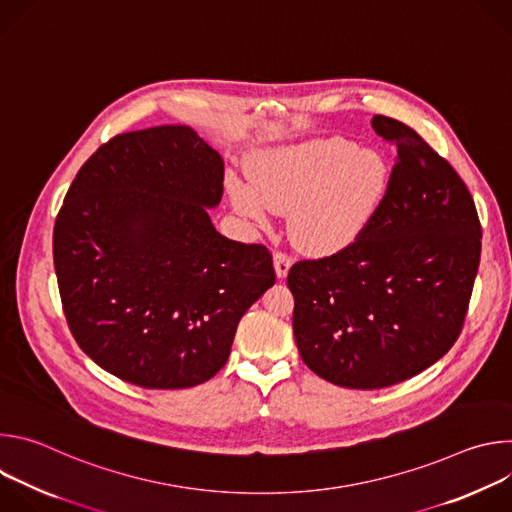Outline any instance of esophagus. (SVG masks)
Returning <instances> with one entry per match:
<instances>
[{
  "label": "esophagus",
  "instance_id": "1",
  "mask_svg": "<svg viewBox=\"0 0 512 512\" xmlns=\"http://www.w3.org/2000/svg\"><path fill=\"white\" fill-rule=\"evenodd\" d=\"M273 265H275V273H277V277H279V279H283V277L287 275L289 267H291V257H289L287 253H283V251H277V253L273 255Z\"/></svg>",
  "mask_w": 512,
  "mask_h": 512
}]
</instances>
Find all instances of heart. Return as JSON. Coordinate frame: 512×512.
<instances>
[{
	"label": "heart",
	"mask_w": 512,
	"mask_h": 512,
	"mask_svg": "<svg viewBox=\"0 0 512 512\" xmlns=\"http://www.w3.org/2000/svg\"><path fill=\"white\" fill-rule=\"evenodd\" d=\"M249 178L253 188L231 184L237 206L257 221L269 210L289 212L294 243L324 255L352 245L373 221L389 188V166L350 139L328 137L257 154Z\"/></svg>",
	"instance_id": "obj_1"
}]
</instances>
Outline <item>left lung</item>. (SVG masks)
Returning a JSON list of instances; mask_svg holds the SVG:
<instances>
[{
  "mask_svg": "<svg viewBox=\"0 0 512 512\" xmlns=\"http://www.w3.org/2000/svg\"><path fill=\"white\" fill-rule=\"evenodd\" d=\"M373 127L397 148L381 208L352 245L287 273L302 360L346 389L397 385L454 346L482 249L452 164L397 119L375 115Z\"/></svg>",
  "mask_w": 512,
  "mask_h": 512,
  "instance_id": "left-lung-1",
  "label": "left lung"
}]
</instances>
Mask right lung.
<instances>
[{
    "label": "right lung",
    "mask_w": 512,
    "mask_h": 512,
    "mask_svg": "<svg viewBox=\"0 0 512 512\" xmlns=\"http://www.w3.org/2000/svg\"><path fill=\"white\" fill-rule=\"evenodd\" d=\"M223 176L192 127L160 125L103 143L64 196L52 239L62 310L83 352L125 383L212 379L239 320L275 283L265 245L210 223Z\"/></svg>",
    "instance_id": "add662e5"
}]
</instances>
